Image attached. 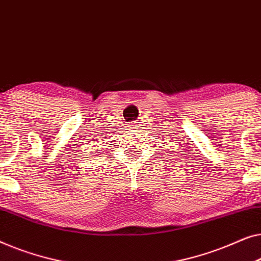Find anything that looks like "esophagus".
Wrapping results in <instances>:
<instances>
[{
  "instance_id": "34e87169",
  "label": "esophagus",
  "mask_w": 261,
  "mask_h": 261,
  "mask_svg": "<svg viewBox=\"0 0 261 261\" xmlns=\"http://www.w3.org/2000/svg\"><path fill=\"white\" fill-rule=\"evenodd\" d=\"M130 126H131V127H136V126H134V125H130Z\"/></svg>"
}]
</instances>
